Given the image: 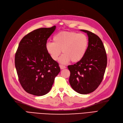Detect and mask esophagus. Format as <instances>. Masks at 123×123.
<instances>
[{
	"label": "esophagus",
	"mask_w": 123,
	"mask_h": 123,
	"mask_svg": "<svg viewBox=\"0 0 123 123\" xmlns=\"http://www.w3.org/2000/svg\"><path fill=\"white\" fill-rule=\"evenodd\" d=\"M60 68H61V69L62 70V69H66V66H65L64 65H60Z\"/></svg>",
	"instance_id": "obj_1"
}]
</instances>
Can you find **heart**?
<instances>
[{
  "instance_id": "obj_1",
  "label": "heart",
  "mask_w": 123,
  "mask_h": 123,
  "mask_svg": "<svg viewBox=\"0 0 123 123\" xmlns=\"http://www.w3.org/2000/svg\"><path fill=\"white\" fill-rule=\"evenodd\" d=\"M53 43L48 42L46 49L54 61L64 53L59 59L61 64H67L71 60L73 62L80 61L85 56L88 46L87 36L83 33L74 32H61L53 37Z\"/></svg>"
}]
</instances>
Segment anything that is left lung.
Here are the masks:
<instances>
[{
	"instance_id": "1",
	"label": "left lung",
	"mask_w": 123,
	"mask_h": 123,
	"mask_svg": "<svg viewBox=\"0 0 123 123\" xmlns=\"http://www.w3.org/2000/svg\"><path fill=\"white\" fill-rule=\"evenodd\" d=\"M88 36V46L84 57L76 64L70 65L69 83L74 91L81 94L93 92L103 79L107 58L102 41L90 31L80 30Z\"/></svg>"
}]
</instances>
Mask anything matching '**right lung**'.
<instances>
[{
    "instance_id": "obj_1",
    "label": "right lung",
    "mask_w": 123,
    "mask_h": 123,
    "mask_svg": "<svg viewBox=\"0 0 123 123\" xmlns=\"http://www.w3.org/2000/svg\"><path fill=\"white\" fill-rule=\"evenodd\" d=\"M55 29L54 25L35 30L19 43L15 65L21 86L28 93L36 96L48 93L60 72L58 64L46 49L47 40Z\"/></svg>"
}]
</instances>
